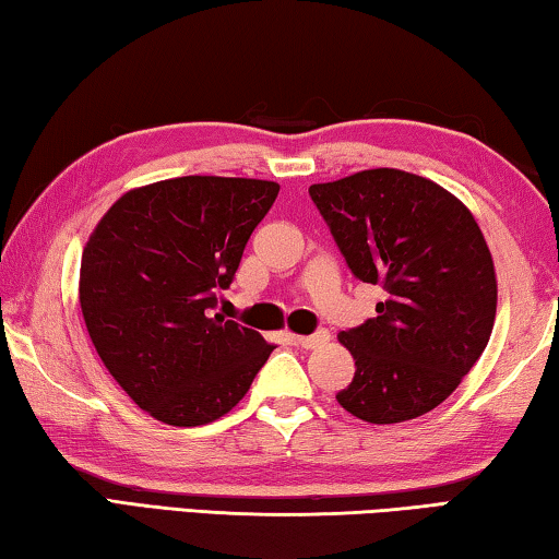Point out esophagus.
I'll return each mask as SVG.
<instances>
[{
    "mask_svg": "<svg viewBox=\"0 0 559 559\" xmlns=\"http://www.w3.org/2000/svg\"><path fill=\"white\" fill-rule=\"evenodd\" d=\"M326 342H329V334L326 332H317V334H309V336L292 334V344L301 346V349H314V346H322Z\"/></svg>",
    "mask_w": 559,
    "mask_h": 559,
    "instance_id": "obj_1",
    "label": "esophagus"
}]
</instances>
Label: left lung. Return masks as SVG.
I'll return each mask as SVG.
<instances>
[{"mask_svg": "<svg viewBox=\"0 0 559 559\" xmlns=\"http://www.w3.org/2000/svg\"><path fill=\"white\" fill-rule=\"evenodd\" d=\"M349 270L383 285L377 317L340 334L356 371L336 393L366 424H404L459 389L486 352L496 264L478 223L438 182L399 168L309 186Z\"/></svg>", "mask_w": 559, "mask_h": 559, "instance_id": "obj_1", "label": "left lung"}]
</instances>
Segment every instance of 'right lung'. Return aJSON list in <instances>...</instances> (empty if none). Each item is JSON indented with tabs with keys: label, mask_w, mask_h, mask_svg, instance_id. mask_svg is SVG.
Segmentation results:
<instances>
[{
	"label": "right lung",
	"mask_w": 559,
	"mask_h": 559,
	"mask_svg": "<svg viewBox=\"0 0 559 559\" xmlns=\"http://www.w3.org/2000/svg\"><path fill=\"white\" fill-rule=\"evenodd\" d=\"M272 180L182 176L123 193L81 254L79 301L100 361L168 426H205L240 404L274 344L213 314L267 215Z\"/></svg>",
	"instance_id": "1"
}]
</instances>
